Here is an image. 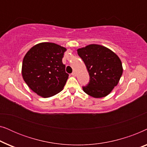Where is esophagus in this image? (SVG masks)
Wrapping results in <instances>:
<instances>
[{
	"label": "esophagus",
	"mask_w": 147,
	"mask_h": 147,
	"mask_svg": "<svg viewBox=\"0 0 147 147\" xmlns=\"http://www.w3.org/2000/svg\"><path fill=\"white\" fill-rule=\"evenodd\" d=\"M71 76H76V72H73V73L71 74Z\"/></svg>",
	"instance_id": "obj_1"
}]
</instances>
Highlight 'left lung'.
<instances>
[{
	"mask_svg": "<svg viewBox=\"0 0 147 147\" xmlns=\"http://www.w3.org/2000/svg\"><path fill=\"white\" fill-rule=\"evenodd\" d=\"M90 75L88 85L83 87L86 94L95 98L108 96L118 85L123 68L121 60L108 48L91 44L77 50Z\"/></svg>",
	"mask_w": 147,
	"mask_h": 147,
	"instance_id": "8db88e82",
	"label": "left lung"
}]
</instances>
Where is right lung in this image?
<instances>
[{
    "label": "right lung",
    "instance_id": "1",
    "mask_svg": "<svg viewBox=\"0 0 147 147\" xmlns=\"http://www.w3.org/2000/svg\"><path fill=\"white\" fill-rule=\"evenodd\" d=\"M66 50L57 44L43 42L34 45L25 54L22 76L38 96L49 98L63 89L69 76L62 63Z\"/></svg>",
    "mask_w": 147,
    "mask_h": 147
}]
</instances>
